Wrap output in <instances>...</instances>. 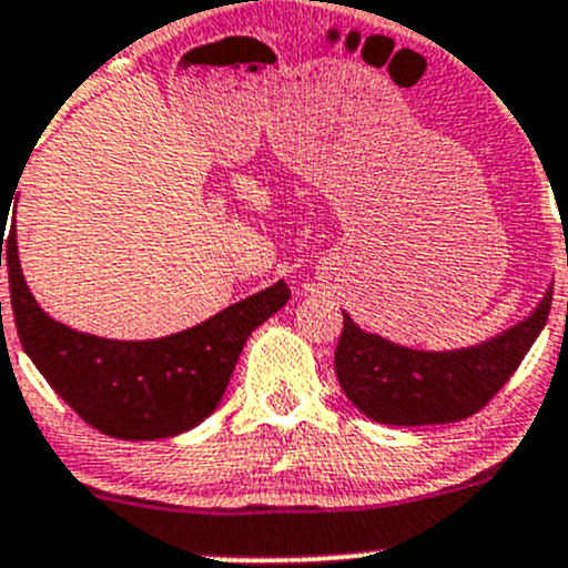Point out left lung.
<instances>
[{
    "instance_id": "obj_1",
    "label": "left lung",
    "mask_w": 568,
    "mask_h": 568,
    "mask_svg": "<svg viewBox=\"0 0 568 568\" xmlns=\"http://www.w3.org/2000/svg\"><path fill=\"white\" fill-rule=\"evenodd\" d=\"M552 288L503 335L459 352H415L363 332L343 313L335 374L346 398L371 420L387 426L456 423L484 409L506 385L544 329Z\"/></svg>"
}]
</instances>
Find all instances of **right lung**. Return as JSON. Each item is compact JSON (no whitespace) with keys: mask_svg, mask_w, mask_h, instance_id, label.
<instances>
[{"mask_svg":"<svg viewBox=\"0 0 568 568\" xmlns=\"http://www.w3.org/2000/svg\"><path fill=\"white\" fill-rule=\"evenodd\" d=\"M0 244L21 346L51 390L84 423L114 439H164L203 423L220 404L250 332L291 296L280 280L178 335L106 341L45 316L21 274L16 233L10 231Z\"/></svg>","mask_w":568,"mask_h":568,"instance_id":"1","label":"right lung"}]
</instances>
